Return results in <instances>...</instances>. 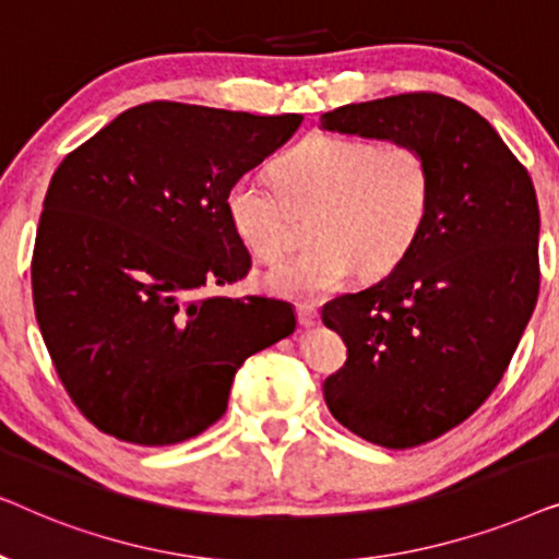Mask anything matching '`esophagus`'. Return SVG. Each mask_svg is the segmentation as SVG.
Returning <instances> with one entry per match:
<instances>
[{"label":"esophagus","instance_id":"1","mask_svg":"<svg viewBox=\"0 0 559 559\" xmlns=\"http://www.w3.org/2000/svg\"><path fill=\"white\" fill-rule=\"evenodd\" d=\"M318 320H320V316L312 305H297V323H300L302 328H316Z\"/></svg>","mask_w":559,"mask_h":559}]
</instances>
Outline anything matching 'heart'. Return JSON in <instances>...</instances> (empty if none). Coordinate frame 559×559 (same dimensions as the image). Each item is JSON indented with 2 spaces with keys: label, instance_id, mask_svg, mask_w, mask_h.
Here are the masks:
<instances>
[{
  "label": "heart",
  "instance_id": "b5f03b06",
  "mask_svg": "<svg viewBox=\"0 0 559 559\" xmlns=\"http://www.w3.org/2000/svg\"><path fill=\"white\" fill-rule=\"evenodd\" d=\"M277 186L241 175L226 190L236 239L259 262H277L289 247L293 211L318 209L316 247L264 272V287L289 300L316 302L361 270H394L423 234L432 175L423 152L404 142L312 134L274 167Z\"/></svg>",
  "mask_w": 559,
  "mask_h": 559
}]
</instances>
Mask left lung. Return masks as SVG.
<instances>
[{"mask_svg":"<svg viewBox=\"0 0 559 559\" xmlns=\"http://www.w3.org/2000/svg\"><path fill=\"white\" fill-rule=\"evenodd\" d=\"M320 129L404 142L432 175L430 213L407 257L323 323L348 361L323 396L343 427L404 450L453 430L488 400L539 295V205L496 129L455 98L402 94L348 104Z\"/></svg>","mask_w":559,"mask_h":559,"instance_id":"8db88e82","label":"left lung"}]
</instances>
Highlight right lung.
I'll return each mask as SVG.
<instances>
[{
	"mask_svg": "<svg viewBox=\"0 0 559 559\" xmlns=\"http://www.w3.org/2000/svg\"><path fill=\"white\" fill-rule=\"evenodd\" d=\"M300 124L152 102L60 163L35 239V318L102 432L150 448L195 438L224 417L239 366L295 333L289 302L195 293L247 277L226 190Z\"/></svg>",
	"mask_w": 559,
	"mask_h": 559,
	"instance_id": "right-lung-1",
	"label": "right lung"
}]
</instances>
